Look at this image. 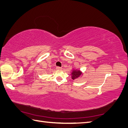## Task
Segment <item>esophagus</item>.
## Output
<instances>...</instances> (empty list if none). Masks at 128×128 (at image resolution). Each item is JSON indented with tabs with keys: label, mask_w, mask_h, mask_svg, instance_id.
I'll return each instance as SVG.
<instances>
[{
	"label": "esophagus",
	"mask_w": 128,
	"mask_h": 128,
	"mask_svg": "<svg viewBox=\"0 0 128 128\" xmlns=\"http://www.w3.org/2000/svg\"><path fill=\"white\" fill-rule=\"evenodd\" d=\"M56 69L57 70H62V68L59 67V66H56Z\"/></svg>",
	"instance_id": "obj_1"
}]
</instances>
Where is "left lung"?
I'll return each mask as SVG.
<instances>
[{
	"mask_svg": "<svg viewBox=\"0 0 128 128\" xmlns=\"http://www.w3.org/2000/svg\"><path fill=\"white\" fill-rule=\"evenodd\" d=\"M72 70L71 73V76L73 80H76L82 76L83 72H81L80 70L75 68H72Z\"/></svg>",
	"mask_w": 128,
	"mask_h": 128,
	"instance_id": "8db88e82",
	"label": "left lung"
}]
</instances>
